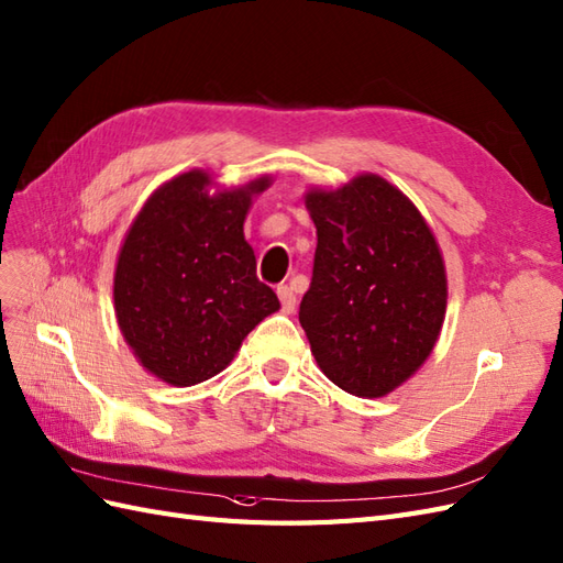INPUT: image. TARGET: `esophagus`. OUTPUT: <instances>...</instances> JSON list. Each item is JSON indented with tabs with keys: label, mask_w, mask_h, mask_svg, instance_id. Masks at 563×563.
<instances>
[{
	"label": "esophagus",
	"mask_w": 563,
	"mask_h": 563,
	"mask_svg": "<svg viewBox=\"0 0 563 563\" xmlns=\"http://www.w3.org/2000/svg\"><path fill=\"white\" fill-rule=\"evenodd\" d=\"M278 299H280V307H283L285 313H292V311H295L297 297H295L290 285H280V287H278Z\"/></svg>",
	"instance_id": "34e87169"
}]
</instances>
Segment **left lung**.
Listing matches in <instances>:
<instances>
[{"label": "left lung", "mask_w": 563, "mask_h": 563, "mask_svg": "<svg viewBox=\"0 0 563 563\" xmlns=\"http://www.w3.org/2000/svg\"><path fill=\"white\" fill-rule=\"evenodd\" d=\"M313 273L299 323L321 371L344 393L383 397L435 347L446 307L438 242L397 187L358 176L307 192Z\"/></svg>", "instance_id": "8db88e82"}]
</instances>
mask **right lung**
I'll use <instances>...</instances> for the list:
<instances>
[{
  "instance_id": "right-lung-1",
  "label": "right lung",
  "mask_w": 563,
  "mask_h": 563,
  "mask_svg": "<svg viewBox=\"0 0 563 563\" xmlns=\"http://www.w3.org/2000/svg\"><path fill=\"white\" fill-rule=\"evenodd\" d=\"M209 185L207 173L190 170L158 187L128 230L113 276L125 342L178 387L221 373L250 330L280 309L242 233L268 178L213 195Z\"/></svg>"
}]
</instances>
